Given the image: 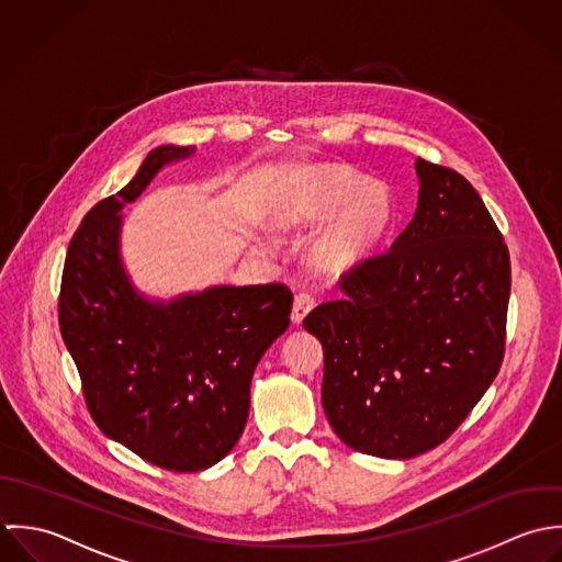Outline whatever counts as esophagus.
Here are the masks:
<instances>
[{
  "instance_id": "obj_1",
  "label": "esophagus",
  "mask_w": 562,
  "mask_h": 562,
  "mask_svg": "<svg viewBox=\"0 0 562 562\" xmlns=\"http://www.w3.org/2000/svg\"><path fill=\"white\" fill-rule=\"evenodd\" d=\"M313 308H315V297H313L311 293H306V291L297 293V295H295V302H293V313H291L293 324H302L304 317H306Z\"/></svg>"
}]
</instances>
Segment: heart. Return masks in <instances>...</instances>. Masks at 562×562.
Returning a JSON list of instances; mask_svg holds the SVG:
<instances>
[{"mask_svg":"<svg viewBox=\"0 0 562 562\" xmlns=\"http://www.w3.org/2000/svg\"><path fill=\"white\" fill-rule=\"evenodd\" d=\"M335 220L317 240V258L326 267H347L369 254L393 222V198L382 182L364 180L358 171L328 165L308 176L286 224Z\"/></svg>","mask_w":562,"mask_h":562,"instance_id":"1","label":"heart"}]
</instances>
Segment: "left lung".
I'll return each mask as SVG.
<instances>
[{"mask_svg": "<svg viewBox=\"0 0 562 562\" xmlns=\"http://www.w3.org/2000/svg\"><path fill=\"white\" fill-rule=\"evenodd\" d=\"M419 202L386 251L340 276L304 328L324 345L322 404L338 439L380 458L441 446L495 380L510 256L477 191L415 160Z\"/></svg>", "mask_w": 562, "mask_h": 562, "instance_id": "1", "label": "left lung"}]
</instances>
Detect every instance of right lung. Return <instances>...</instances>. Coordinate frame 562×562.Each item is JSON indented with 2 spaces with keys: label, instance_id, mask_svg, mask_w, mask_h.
Instances as JSON below:
<instances>
[{
  "label": "right lung",
  "instance_id": "add662e5",
  "mask_svg": "<svg viewBox=\"0 0 562 562\" xmlns=\"http://www.w3.org/2000/svg\"><path fill=\"white\" fill-rule=\"evenodd\" d=\"M193 145L149 151L116 195L76 229L63 269L58 324L98 428L169 471H202L243 435L249 384L269 345L289 328L284 284L213 286L169 304L132 286L119 254L121 209Z\"/></svg>",
  "mask_w": 562,
  "mask_h": 562
}]
</instances>
